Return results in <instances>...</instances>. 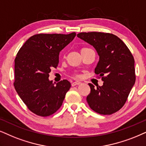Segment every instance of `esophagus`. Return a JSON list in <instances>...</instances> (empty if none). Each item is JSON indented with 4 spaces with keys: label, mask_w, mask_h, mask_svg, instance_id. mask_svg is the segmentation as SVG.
<instances>
[{
    "label": "esophagus",
    "mask_w": 146,
    "mask_h": 146,
    "mask_svg": "<svg viewBox=\"0 0 146 146\" xmlns=\"http://www.w3.org/2000/svg\"><path fill=\"white\" fill-rule=\"evenodd\" d=\"M82 84V83H81L80 82H73L71 84V86H76V85H79V84Z\"/></svg>",
    "instance_id": "obj_1"
}]
</instances>
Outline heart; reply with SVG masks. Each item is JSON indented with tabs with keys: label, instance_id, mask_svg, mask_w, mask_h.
I'll use <instances>...</instances> for the list:
<instances>
[{
	"label": "heart",
	"instance_id": "b5f03b06",
	"mask_svg": "<svg viewBox=\"0 0 146 146\" xmlns=\"http://www.w3.org/2000/svg\"><path fill=\"white\" fill-rule=\"evenodd\" d=\"M79 76H80V75H79V74H78V73H75V77H79Z\"/></svg>",
	"mask_w": 146,
	"mask_h": 146
}]
</instances>
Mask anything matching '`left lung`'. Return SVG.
<instances>
[{"instance_id":"8db88e82","label":"left lung","mask_w":146,"mask_h":146,"mask_svg":"<svg viewBox=\"0 0 146 146\" xmlns=\"http://www.w3.org/2000/svg\"><path fill=\"white\" fill-rule=\"evenodd\" d=\"M77 37L93 46L100 56L95 73L102 77V86L91 89L87 102L94 111L111 114L126 102L135 82L133 56L126 44L117 36L104 32H81Z\"/></svg>"}]
</instances>
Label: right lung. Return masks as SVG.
I'll return each mask as SVG.
<instances>
[{"mask_svg":"<svg viewBox=\"0 0 146 146\" xmlns=\"http://www.w3.org/2000/svg\"><path fill=\"white\" fill-rule=\"evenodd\" d=\"M76 36L39 34L29 38L15 59V89L28 109L40 117L54 114L71 88L67 79L54 85L49 73L58 64L59 52Z\"/></svg>","mask_w":146,"mask_h":146,"instance_id":"obj_1","label":"right lung"}]
</instances>
